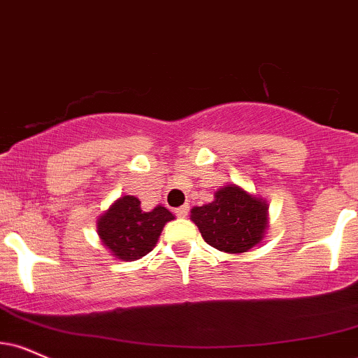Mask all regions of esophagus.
Listing matches in <instances>:
<instances>
[{
  "label": "esophagus",
  "mask_w": 358,
  "mask_h": 358,
  "mask_svg": "<svg viewBox=\"0 0 358 358\" xmlns=\"http://www.w3.org/2000/svg\"><path fill=\"white\" fill-rule=\"evenodd\" d=\"M188 210H190V206H188V203H185V205L178 206V208L175 210V215H176V217H178V218H187Z\"/></svg>",
  "instance_id": "obj_1"
}]
</instances>
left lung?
Returning <instances> with one entry per match:
<instances>
[{
    "label": "left lung",
    "mask_w": 358,
    "mask_h": 358,
    "mask_svg": "<svg viewBox=\"0 0 358 358\" xmlns=\"http://www.w3.org/2000/svg\"><path fill=\"white\" fill-rule=\"evenodd\" d=\"M192 222L208 245L238 255L262 243L268 228V203L235 183L218 188L213 201L193 206Z\"/></svg>",
    "instance_id": "left-lung-1"
}]
</instances>
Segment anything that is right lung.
<instances>
[{
	"mask_svg": "<svg viewBox=\"0 0 358 358\" xmlns=\"http://www.w3.org/2000/svg\"><path fill=\"white\" fill-rule=\"evenodd\" d=\"M171 220L175 215L166 206L157 205L146 212L136 196L123 195L98 217L96 231L115 258L135 262L152 252L163 227Z\"/></svg>",
	"mask_w": 358,
	"mask_h": 358,
	"instance_id": "add662e5",
	"label": "right lung"
}]
</instances>
